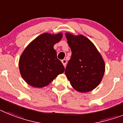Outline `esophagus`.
<instances>
[{"instance_id": "34e87169", "label": "esophagus", "mask_w": 123, "mask_h": 123, "mask_svg": "<svg viewBox=\"0 0 123 123\" xmlns=\"http://www.w3.org/2000/svg\"><path fill=\"white\" fill-rule=\"evenodd\" d=\"M62 63L63 64V65L64 66H66V64H67V60L65 59H62L61 61Z\"/></svg>"}]
</instances>
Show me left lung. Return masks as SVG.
Masks as SVG:
<instances>
[{
    "label": "left lung",
    "mask_w": 123,
    "mask_h": 123,
    "mask_svg": "<svg viewBox=\"0 0 123 123\" xmlns=\"http://www.w3.org/2000/svg\"><path fill=\"white\" fill-rule=\"evenodd\" d=\"M71 49V57L65 74L76 91L86 92L93 90L101 81L105 71L104 60L92 42L82 35L66 33Z\"/></svg>",
    "instance_id": "left-lung-1"
}]
</instances>
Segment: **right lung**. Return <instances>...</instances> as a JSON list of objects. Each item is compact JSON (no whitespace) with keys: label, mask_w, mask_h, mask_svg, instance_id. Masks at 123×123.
Returning <instances> with one entry per match:
<instances>
[{"label":"right lung","mask_w":123,"mask_h":123,"mask_svg":"<svg viewBox=\"0 0 123 123\" xmlns=\"http://www.w3.org/2000/svg\"><path fill=\"white\" fill-rule=\"evenodd\" d=\"M62 33H44L32 41L25 49L19 59V69L24 80L35 87H42L64 73V67L54 45L62 39Z\"/></svg>","instance_id":"obj_1"}]
</instances>
